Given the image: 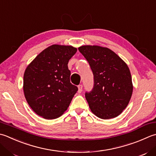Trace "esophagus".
<instances>
[{
	"label": "esophagus",
	"mask_w": 156,
	"mask_h": 156,
	"mask_svg": "<svg viewBox=\"0 0 156 156\" xmlns=\"http://www.w3.org/2000/svg\"><path fill=\"white\" fill-rule=\"evenodd\" d=\"M78 93H81L82 91V84L78 85Z\"/></svg>",
	"instance_id": "esophagus-1"
}]
</instances>
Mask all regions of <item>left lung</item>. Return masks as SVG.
Instances as JSON below:
<instances>
[{
    "label": "left lung",
    "mask_w": 156,
    "mask_h": 156,
    "mask_svg": "<svg viewBox=\"0 0 156 156\" xmlns=\"http://www.w3.org/2000/svg\"><path fill=\"white\" fill-rule=\"evenodd\" d=\"M90 66L94 86L85 97L99 118L117 117L126 108L133 93L130 72L124 61L108 48L84 45L78 48Z\"/></svg>",
    "instance_id": "obj_1"
}]
</instances>
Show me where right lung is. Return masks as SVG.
Segmentation results:
<instances>
[{"label": "right lung", "mask_w": 156, "mask_h": 156, "mask_svg": "<svg viewBox=\"0 0 156 156\" xmlns=\"http://www.w3.org/2000/svg\"><path fill=\"white\" fill-rule=\"evenodd\" d=\"M77 48L53 44L45 48L27 67L23 92L36 114L47 120L59 118L67 110L78 90L70 82L69 60Z\"/></svg>", "instance_id": "right-lung-1"}]
</instances>
